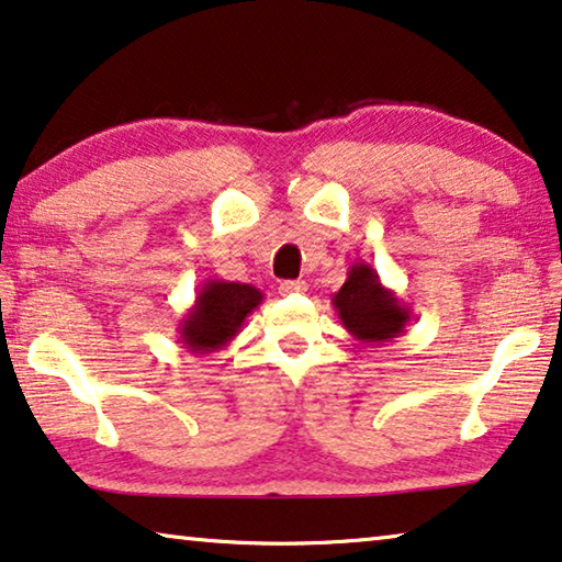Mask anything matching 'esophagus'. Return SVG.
<instances>
[{"label":"esophagus","mask_w":562,"mask_h":562,"mask_svg":"<svg viewBox=\"0 0 562 562\" xmlns=\"http://www.w3.org/2000/svg\"><path fill=\"white\" fill-rule=\"evenodd\" d=\"M302 292H307L305 280H284V282H280V295H302Z\"/></svg>","instance_id":"obj_1"}]
</instances>
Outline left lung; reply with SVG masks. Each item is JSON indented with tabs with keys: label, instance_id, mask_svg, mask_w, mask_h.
<instances>
[{
	"label": "left lung",
	"instance_id": "1",
	"mask_svg": "<svg viewBox=\"0 0 562 562\" xmlns=\"http://www.w3.org/2000/svg\"><path fill=\"white\" fill-rule=\"evenodd\" d=\"M333 307L342 327L364 345L395 340L409 325V307L393 290L380 282V274L368 262H352L347 280L333 295Z\"/></svg>",
	"mask_w": 562,
	"mask_h": 562
}]
</instances>
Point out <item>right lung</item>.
<instances>
[{"mask_svg": "<svg viewBox=\"0 0 562 562\" xmlns=\"http://www.w3.org/2000/svg\"><path fill=\"white\" fill-rule=\"evenodd\" d=\"M262 292L245 282L204 280L194 305L180 319V342L187 352L210 355L235 340L245 317L260 307Z\"/></svg>", "mask_w": 562, "mask_h": 562, "instance_id": "add662e5", "label": "right lung"}]
</instances>
